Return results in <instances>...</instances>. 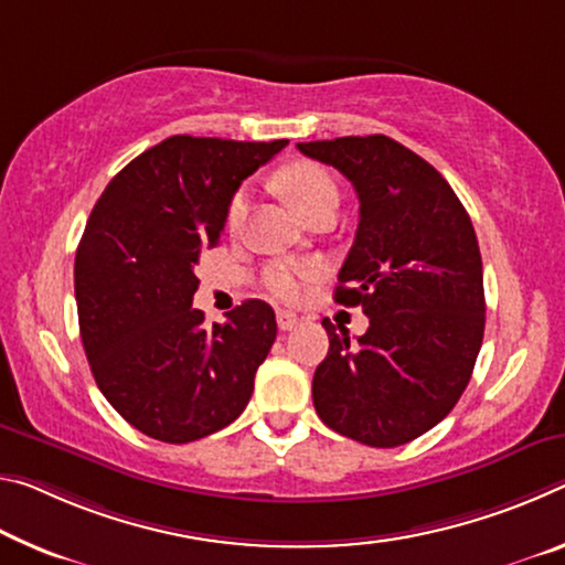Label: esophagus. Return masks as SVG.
Returning <instances> with one entry per match:
<instances>
[{
  "label": "esophagus",
  "mask_w": 565,
  "mask_h": 565,
  "mask_svg": "<svg viewBox=\"0 0 565 565\" xmlns=\"http://www.w3.org/2000/svg\"><path fill=\"white\" fill-rule=\"evenodd\" d=\"M276 324H279L281 331H291L294 327L299 324V317L294 315V311L281 309V311H276Z\"/></svg>",
  "instance_id": "34e87169"
}]
</instances>
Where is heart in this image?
Returning <instances> with one entry per match:
<instances>
[{"instance_id":"obj_1","label":"heart","mask_w":565,"mask_h":565,"mask_svg":"<svg viewBox=\"0 0 565 565\" xmlns=\"http://www.w3.org/2000/svg\"><path fill=\"white\" fill-rule=\"evenodd\" d=\"M281 188L286 199L301 213V218H307L309 213L327 203H339V191L334 178L329 175L327 168L317 163H309V160H301V163H294L286 168L281 175ZM248 213V191L241 188L234 193V199L228 201L226 209V228L231 234L244 226ZM315 276V268L303 264H274L264 271V286L266 291L276 297L279 301H297L301 297L303 286Z\"/></svg>"}]
</instances>
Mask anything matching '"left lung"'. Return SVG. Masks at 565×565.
Returning <instances> with one entry per match:
<instances>
[{
    "label": "left lung",
    "instance_id": "8db88e82",
    "mask_svg": "<svg viewBox=\"0 0 565 565\" xmlns=\"http://www.w3.org/2000/svg\"><path fill=\"white\" fill-rule=\"evenodd\" d=\"M297 148L354 185L360 226L334 299L370 317L356 339L321 321L329 352L311 384L317 415L356 443L405 445L458 405L478 360L486 291L476 228L450 183L397 140Z\"/></svg>",
    "mask_w": 565,
    "mask_h": 565
}]
</instances>
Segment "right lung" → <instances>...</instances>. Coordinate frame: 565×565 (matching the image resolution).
I'll return each mask as SVG.
<instances>
[{"instance_id":"1","label":"right lung","mask_w":565,"mask_h":565,"mask_svg":"<svg viewBox=\"0 0 565 565\" xmlns=\"http://www.w3.org/2000/svg\"><path fill=\"white\" fill-rule=\"evenodd\" d=\"M289 140L173 136L130 160L97 199L75 256L79 337L105 399L160 443L218 433L244 412L276 339L248 299L226 324L193 309L195 264L218 246L241 181Z\"/></svg>"}]
</instances>
